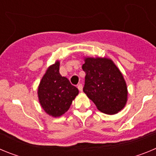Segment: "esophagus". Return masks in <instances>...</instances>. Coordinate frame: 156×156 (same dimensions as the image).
<instances>
[{"instance_id":"obj_1","label":"esophagus","mask_w":156,"mask_h":156,"mask_svg":"<svg viewBox=\"0 0 156 156\" xmlns=\"http://www.w3.org/2000/svg\"><path fill=\"white\" fill-rule=\"evenodd\" d=\"M77 88L79 89L80 91H82V90H83V85L81 84V83H80V84L77 85Z\"/></svg>"}]
</instances>
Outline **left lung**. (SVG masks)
I'll list each match as a JSON object with an SVG mask.
<instances>
[{"instance_id": "8db88e82", "label": "left lung", "mask_w": 156, "mask_h": 156, "mask_svg": "<svg viewBox=\"0 0 156 156\" xmlns=\"http://www.w3.org/2000/svg\"><path fill=\"white\" fill-rule=\"evenodd\" d=\"M83 92L104 113H117L127 101V87L123 76L113 62L102 58H87Z\"/></svg>"}]
</instances>
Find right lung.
Instances as JSON below:
<instances>
[{"label":"right lung","mask_w":156,"mask_h":156,"mask_svg":"<svg viewBox=\"0 0 156 156\" xmlns=\"http://www.w3.org/2000/svg\"><path fill=\"white\" fill-rule=\"evenodd\" d=\"M78 93V89L66 77L61 76L59 62L48 69L38 87V97L43 109L54 117L60 116L68 111Z\"/></svg>","instance_id":"1"}]
</instances>
